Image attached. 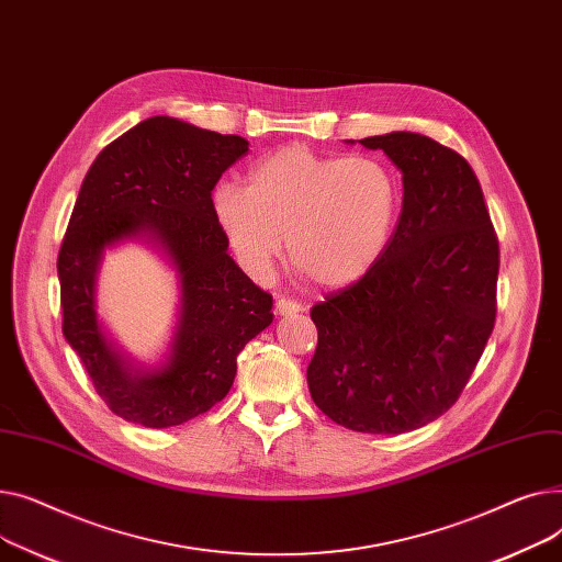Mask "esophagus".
Here are the masks:
<instances>
[{
    "mask_svg": "<svg viewBox=\"0 0 562 562\" xmlns=\"http://www.w3.org/2000/svg\"><path fill=\"white\" fill-rule=\"evenodd\" d=\"M274 311L279 315H292V313H300L302 311V304L294 302V300H288V296H279L277 304H274Z\"/></svg>",
    "mask_w": 562,
    "mask_h": 562,
    "instance_id": "esophagus-1",
    "label": "esophagus"
}]
</instances>
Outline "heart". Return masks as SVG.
<instances>
[{"label": "heart", "instance_id": "b5f03b06", "mask_svg": "<svg viewBox=\"0 0 562 562\" xmlns=\"http://www.w3.org/2000/svg\"><path fill=\"white\" fill-rule=\"evenodd\" d=\"M400 211V186L374 156H326L285 145L262 156L247 188L222 183L213 213L240 266L268 277L288 258L324 288L366 277L383 256Z\"/></svg>", "mask_w": 562, "mask_h": 562}]
</instances>
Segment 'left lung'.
<instances>
[{
  "label": "left lung",
  "mask_w": 562,
  "mask_h": 562,
  "mask_svg": "<svg viewBox=\"0 0 562 562\" xmlns=\"http://www.w3.org/2000/svg\"><path fill=\"white\" fill-rule=\"evenodd\" d=\"M358 143L402 170V215L376 266L313 306L308 387L336 424L397 436L468 385L497 315L499 240L458 151L411 131Z\"/></svg>",
  "instance_id": "1"
}]
</instances>
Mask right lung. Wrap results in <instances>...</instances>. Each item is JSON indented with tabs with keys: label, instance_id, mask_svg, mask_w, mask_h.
Here are the masks:
<instances>
[{
	"label": "right lung",
	"instance_id": "obj_1",
	"mask_svg": "<svg viewBox=\"0 0 562 562\" xmlns=\"http://www.w3.org/2000/svg\"><path fill=\"white\" fill-rule=\"evenodd\" d=\"M247 151L240 136L156 115L99 151L81 183L58 251L63 336L126 422L168 428L211 411L234 385L238 353L272 324V294L226 254L213 213L215 183ZM143 233L171 256L182 283L173 353L156 373L131 369L93 311L103 249Z\"/></svg>",
	"mask_w": 562,
	"mask_h": 562
}]
</instances>
